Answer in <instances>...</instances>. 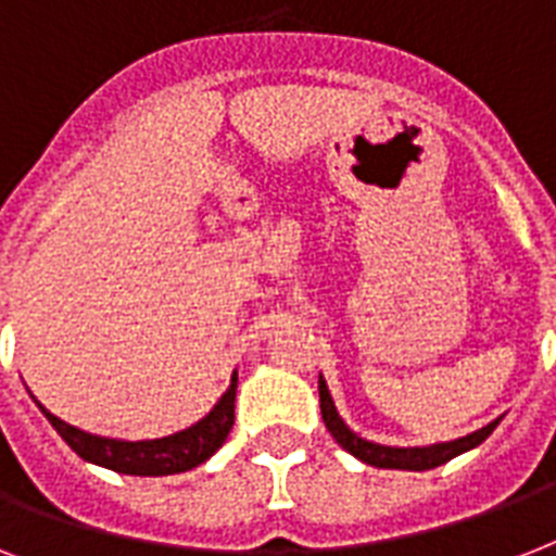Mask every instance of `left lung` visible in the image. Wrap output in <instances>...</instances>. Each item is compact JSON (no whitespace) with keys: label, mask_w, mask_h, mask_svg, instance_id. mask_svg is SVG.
<instances>
[{"label":"left lung","mask_w":556,"mask_h":556,"mask_svg":"<svg viewBox=\"0 0 556 556\" xmlns=\"http://www.w3.org/2000/svg\"><path fill=\"white\" fill-rule=\"evenodd\" d=\"M320 413L323 421H326V430L331 432V439L338 441L340 447L349 450L352 456L366 462L371 467H387V470H432V467L444 465L458 453H465V450L476 447V444H482L493 430H496V424L493 421L482 430L470 432L465 439L450 441V444H432V447H380V444H371L366 439H357L355 432L349 430L343 418L338 415L334 404H331L329 387H326V380L320 378Z\"/></svg>","instance_id":"8db88e82"}]
</instances>
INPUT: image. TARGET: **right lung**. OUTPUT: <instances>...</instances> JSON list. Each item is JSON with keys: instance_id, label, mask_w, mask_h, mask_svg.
Here are the masks:
<instances>
[{"instance_id": "obj_1", "label": "right lung", "mask_w": 556, "mask_h": 556, "mask_svg": "<svg viewBox=\"0 0 556 556\" xmlns=\"http://www.w3.org/2000/svg\"><path fill=\"white\" fill-rule=\"evenodd\" d=\"M236 383H239V378L233 375V383L222 395V401L199 424H192L190 430H181L176 435L155 441L100 439V435H91V432H83L72 424L60 421L56 415H51L42 406L39 409L46 413L51 427L63 435L65 444L91 465L109 467V470L126 476H169L199 467L201 462H207L225 444L227 432L233 427Z\"/></svg>"}]
</instances>
